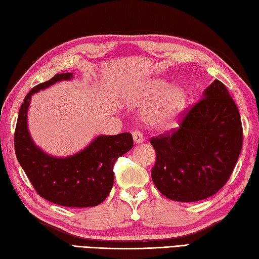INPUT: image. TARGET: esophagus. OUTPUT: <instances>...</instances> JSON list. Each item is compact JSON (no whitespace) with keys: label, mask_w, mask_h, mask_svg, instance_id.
<instances>
[{"label":"esophagus","mask_w":259,"mask_h":259,"mask_svg":"<svg viewBox=\"0 0 259 259\" xmlns=\"http://www.w3.org/2000/svg\"><path fill=\"white\" fill-rule=\"evenodd\" d=\"M133 140H134V143L138 145L144 142V138H143V134L141 133L139 131H135L133 132Z\"/></svg>","instance_id":"esophagus-1"}]
</instances>
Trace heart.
<instances>
[{
	"label": "heart",
	"mask_w": 259,
	"mask_h": 259,
	"mask_svg": "<svg viewBox=\"0 0 259 259\" xmlns=\"http://www.w3.org/2000/svg\"><path fill=\"white\" fill-rule=\"evenodd\" d=\"M131 101L134 104H146L143 118L150 127L155 130H167L177 121L179 116L186 108L187 92L185 88L175 84L161 77H153L141 84L138 90L131 95Z\"/></svg>",
	"instance_id": "b5f03b06"
}]
</instances>
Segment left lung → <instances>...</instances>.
Masks as SVG:
<instances>
[{
  "mask_svg": "<svg viewBox=\"0 0 259 259\" xmlns=\"http://www.w3.org/2000/svg\"><path fill=\"white\" fill-rule=\"evenodd\" d=\"M155 187L177 202H197L219 192L242 148L240 114L222 82L214 80L171 135L153 138Z\"/></svg>",
  "mask_w": 259,
  "mask_h": 259,
  "instance_id": "8db88e82",
  "label": "left lung"
}]
</instances>
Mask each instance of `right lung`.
<instances>
[{
    "mask_svg": "<svg viewBox=\"0 0 259 259\" xmlns=\"http://www.w3.org/2000/svg\"><path fill=\"white\" fill-rule=\"evenodd\" d=\"M73 77V73L56 74L26 96L18 115L14 149L19 163L42 198L66 207L97 206L113 188L115 161L133 148L132 134L99 135L79 152L62 158L48 154L36 145L28 130L31 97Z\"/></svg>",
    "mask_w": 259,
    "mask_h": 259,
    "instance_id": "1",
    "label": "right lung"
}]
</instances>
